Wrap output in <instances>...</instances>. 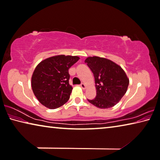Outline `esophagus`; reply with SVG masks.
Returning a JSON list of instances; mask_svg holds the SVG:
<instances>
[{"mask_svg": "<svg viewBox=\"0 0 160 160\" xmlns=\"http://www.w3.org/2000/svg\"><path fill=\"white\" fill-rule=\"evenodd\" d=\"M80 87H82V88H83V89H85V88H86V85H85V83H81V84H80Z\"/></svg>", "mask_w": 160, "mask_h": 160, "instance_id": "obj_1", "label": "esophagus"}]
</instances>
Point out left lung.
<instances>
[{
	"label": "left lung",
	"mask_w": 160,
	"mask_h": 160,
	"mask_svg": "<svg viewBox=\"0 0 160 160\" xmlns=\"http://www.w3.org/2000/svg\"><path fill=\"white\" fill-rule=\"evenodd\" d=\"M85 63L94 74L97 96L88 99L91 104L100 109H108L116 105L127 92L129 78L121 66L111 60L93 56Z\"/></svg>",
	"instance_id": "left-lung-1"
}]
</instances>
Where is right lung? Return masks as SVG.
Listing matches in <instances>:
<instances>
[{"label":"right lung","mask_w":160,"mask_h":160,"mask_svg":"<svg viewBox=\"0 0 160 160\" xmlns=\"http://www.w3.org/2000/svg\"><path fill=\"white\" fill-rule=\"evenodd\" d=\"M78 59L77 56L58 55L38 63L32 75L31 87L41 104L53 109L69 99L73 88L68 83V69Z\"/></svg>","instance_id":"1"}]
</instances>
